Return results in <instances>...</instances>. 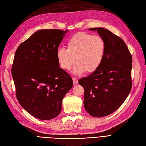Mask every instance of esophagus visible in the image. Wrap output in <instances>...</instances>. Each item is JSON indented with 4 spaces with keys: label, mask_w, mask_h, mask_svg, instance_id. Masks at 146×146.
<instances>
[{
    "label": "esophagus",
    "mask_w": 146,
    "mask_h": 146,
    "mask_svg": "<svg viewBox=\"0 0 146 146\" xmlns=\"http://www.w3.org/2000/svg\"><path fill=\"white\" fill-rule=\"evenodd\" d=\"M72 80H73V83L74 85H77L78 84V80L76 79V77H73L72 78Z\"/></svg>",
    "instance_id": "34e87169"
}]
</instances>
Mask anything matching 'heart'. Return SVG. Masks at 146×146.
Returning a JSON list of instances; mask_svg holds the SVG:
<instances>
[{
    "label": "heart",
    "mask_w": 146,
    "mask_h": 146,
    "mask_svg": "<svg viewBox=\"0 0 146 146\" xmlns=\"http://www.w3.org/2000/svg\"><path fill=\"white\" fill-rule=\"evenodd\" d=\"M106 43L99 35L79 32L71 36L67 42V49L59 48L57 59L63 69L69 70L76 61L72 69L76 75L94 72L100 66L104 59Z\"/></svg>",
    "instance_id": "1"
}]
</instances>
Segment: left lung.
<instances>
[{
	"label": "left lung",
	"instance_id": "8db88e82",
	"mask_svg": "<svg viewBox=\"0 0 146 146\" xmlns=\"http://www.w3.org/2000/svg\"><path fill=\"white\" fill-rule=\"evenodd\" d=\"M104 39L106 51L100 66L79 80L84 88V105L89 115L111 114L125 101L132 87V56L125 42L110 30L92 28Z\"/></svg>",
	"mask_w": 146,
	"mask_h": 146
}]
</instances>
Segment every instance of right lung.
<instances>
[{"label": "right lung", "mask_w": 146, "mask_h": 146, "mask_svg": "<svg viewBox=\"0 0 146 146\" xmlns=\"http://www.w3.org/2000/svg\"><path fill=\"white\" fill-rule=\"evenodd\" d=\"M61 30L35 32L18 47L12 76L19 104L30 115L42 120L54 118L73 82L59 67L57 51L65 34Z\"/></svg>", "instance_id": "obj_1"}]
</instances>
